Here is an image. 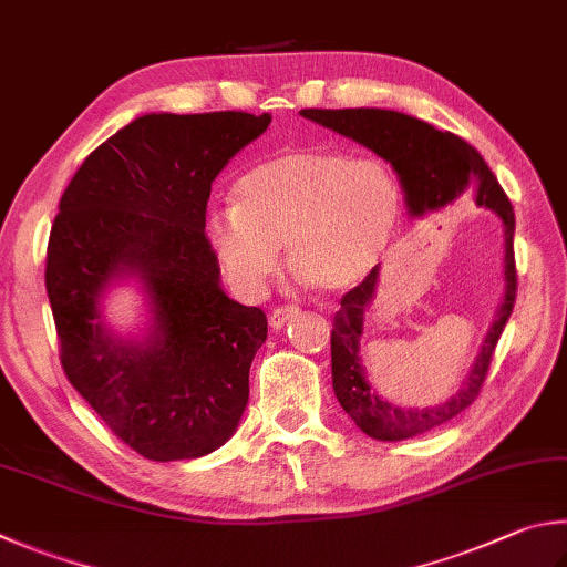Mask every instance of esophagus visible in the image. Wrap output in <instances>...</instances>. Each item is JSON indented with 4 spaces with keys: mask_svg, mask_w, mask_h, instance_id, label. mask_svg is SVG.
<instances>
[{
    "mask_svg": "<svg viewBox=\"0 0 567 567\" xmlns=\"http://www.w3.org/2000/svg\"><path fill=\"white\" fill-rule=\"evenodd\" d=\"M297 312H300V307H297V305L275 307V310L270 312V327L272 329H282L287 322H290L292 317H297Z\"/></svg>",
    "mask_w": 567,
    "mask_h": 567,
    "instance_id": "1",
    "label": "esophagus"
}]
</instances>
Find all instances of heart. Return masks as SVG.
<instances>
[{"mask_svg":"<svg viewBox=\"0 0 567 567\" xmlns=\"http://www.w3.org/2000/svg\"><path fill=\"white\" fill-rule=\"evenodd\" d=\"M401 215V188L384 161L310 148L245 173L235 205L208 213L210 248L228 280L260 295L280 267V245L307 280L342 292L382 260Z\"/></svg>","mask_w":567,"mask_h":567,"instance_id":"b5f03b06","label":"heart"}]
</instances>
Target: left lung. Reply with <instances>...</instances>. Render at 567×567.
Segmentation results:
<instances>
[{
  "mask_svg": "<svg viewBox=\"0 0 567 567\" xmlns=\"http://www.w3.org/2000/svg\"><path fill=\"white\" fill-rule=\"evenodd\" d=\"M300 113L347 138H354L389 161L406 193L411 215L439 210L458 200L461 195H471L476 205H486L496 213L506 228V297H503L496 322L488 329L486 342H483L463 389L436 409H399L379 399L367 384L364 369L359 364V337L364 329L367 307L374 300L379 267L339 300L342 307L332 322V386L337 401L367 436L379 441L419 436L468 409L486 382L493 352H496L503 327L508 322L518 295L516 252H513V233H516L513 205L488 163L481 158V153L456 133L439 131L424 121L406 116V113L386 109H302Z\"/></svg>",
  "mask_w": 567,
  "mask_h": 567,
  "instance_id": "1",
  "label": "left lung"
}]
</instances>
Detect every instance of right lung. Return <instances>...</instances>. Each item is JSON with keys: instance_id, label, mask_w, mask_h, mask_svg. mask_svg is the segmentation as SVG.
Listing matches in <instances>:
<instances>
[{"instance_id": "add662e5", "label": "right lung", "mask_w": 567, "mask_h": 567, "mask_svg": "<svg viewBox=\"0 0 567 567\" xmlns=\"http://www.w3.org/2000/svg\"><path fill=\"white\" fill-rule=\"evenodd\" d=\"M270 121L148 113L89 153L59 200L44 282L61 367L113 434L151 461L220 449L248 404L267 317L220 290L205 210L215 176ZM121 271L138 274L152 295L157 334L146 346L100 327L97 295Z\"/></svg>"}]
</instances>
